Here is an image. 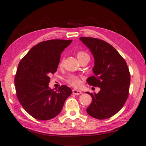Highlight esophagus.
<instances>
[{"instance_id":"34e87169","label":"esophagus","mask_w":146,"mask_h":146,"mask_svg":"<svg viewBox=\"0 0 146 146\" xmlns=\"http://www.w3.org/2000/svg\"><path fill=\"white\" fill-rule=\"evenodd\" d=\"M73 94H75V95H80L82 94V91L78 90H76V89H73Z\"/></svg>"}]
</instances>
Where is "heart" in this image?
<instances>
[{
    "label": "heart",
    "instance_id": "1",
    "mask_svg": "<svg viewBox=\"0 0 146 146\" xmlns=\"http://www.w3.org/2000/svg\"><path fill=\"white\" fill-rule=\"evenodd\" d=\"M77 58H78V60H82V59H87V60H90L89 55L84 51H79L78 53H77ZM60 64V66H61V65L63 64V61H61ZM67 82L69 83L70 85L73 86H75V87H78V86L81 85V80H80V79L78 76L74 75L70 76L67 80Z\"/></svg>",
    "mask_w": 146,
    "mask_h": 146
}]
</instances>
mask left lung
Listing matches in <instances>:
<instances>
[{
  "mask_svg": "<svg viewBox=\"0 0 146 146\" xmlns=\"http://www.w3.org/2000/svg\"><path fill=\"white\" fill-rule=\"evenodd\" d=\"M80 40L94 57V76L86 80L98 86V94H87L92 102L86 112L97 119H106L117 113L127 99L131 75L125 61L112 46L103 40L81 37Z\"/></svg>",
  "mask_w": 146,
  "mask_h": 146,
  "instance_id": "obj_1",
  "label": "left lung"
}]
</instances>
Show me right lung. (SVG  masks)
<instances>
[{"mask_svg": "<svg viewBox=\"0 0 146 146\" xmlns=\"http://www.w3.org/2000/svg\"><path fill=\"white\" fill-rule=\"evenodd\" d=\"M71 42L52 39L39 42L19 63L14 80L17 97L24 110L36 119L56 117L72 93L66 85L56 91L49 87V75L56 71L61 52Z\"/></svg>", "mask_w": 146, "mask_h": 146, "instance_id": "right-lung-1", "label": "right lung"}]
</instances>
